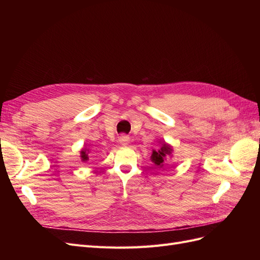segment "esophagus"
<instances>
[{
    "label": "esophagus",
    "instance_id": "esophagus-1",
    "mask_svg": "<svg viewBox=\"0 0 260 260\" xmlns=\"http://www.w3.org/2000/svg\"><path fill=\"white\" fill-rule=\"evenodd\" d=\"M129 141H130V139H129V137H127V136H121V137L119 138V143H120L121 145H128Z\"/></svg>",
    "mask_w": 260,
    "mask_h": 260
}]
</instances>
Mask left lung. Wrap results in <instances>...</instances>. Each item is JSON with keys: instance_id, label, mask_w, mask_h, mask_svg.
Returning a JSON list of instances; mask_svg holds the SVG:
<instances>
[{"instance_id": "left-lung-1", "label": "left lung", "mask_w": 260, "mask_h": 260, "mask_svg": "<svg viewBox=\"0 0 260 260\" xmlns=\"http://www.w3.org/2000/svg\"><path fill=\"white\" fill-rule=\"evenodd\" d=\"M171 153H172V147L166 142H162L158 151H155V149L153 151V154L151 156L152 161L156 165V166L161 167L164 166V164L166 162V159L168 157L171 156Z\"/></svg>"}]
</instances>
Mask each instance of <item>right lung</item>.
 Segmentation results:
<instances>
[{
  "label": "right lung",
  "mask_w": 260,
  "mask_h": 260,
  "mask_svg": "<svg viewBox=\"0 0 260 260\" xmlns=\"http://www.w3.org/2000/svg\"><path fill=\"white\" fill-rule=\"evenodd\" d=\"M89 149H86V148H82V151L80 152V157H81V159H82V161H86V160H89Z\"/></svg>",
  "instance_id": "1"
}]
</instances>
